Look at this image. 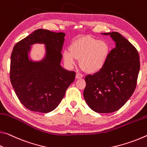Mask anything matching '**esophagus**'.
<instances>
[{
    "mask_svg": "<svg viewBox=\"0 0 147 147\" xmlns=\"http://www.w3.org/2000/svg\"><path fill=\"white\" fill-rule=\"evenodd\" d=\"M83 77V74H79V73H77L76 74V79H81V78H82Z\"/></svg>",
    "mask_w": 147,
    "mask_h": 147,
    "instance_id": "esophagus-1",
    "label": "esophagus"
}]
</instances>
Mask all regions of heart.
<instances>
[{"label": "heart", "instance_id": "obj_1", "mask_svg": "<svg viewBox=\"0 0 147 147\" xmlns=\"http://www.w3.org/2000/svg\"><path fill=\"white\" fill-rule=\"evenodd\" d=\"M109 53V46L104 41L86 36L74 41L69 51L63 52V59L67 66L72 67L76 59L80 60V66L87 73L100 71L106 63Z\"/></svg>", "mask_w": 147, "mask_h": 147}]
</instances>
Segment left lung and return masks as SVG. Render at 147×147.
I'll return each instance as SVG.
<instances>
[{"label":"left lung","mask_w":147,"mask_h":147,"mask_svg":"<svg viewBox=\"0 0 147 147\" xmlns=\"http://www.w3.org/2000/svg\"><path fill=\"white\" fill-rule=\"evenodd\" d=\"M110 35L115 47L109 52L106 63L100 71L85 78L84 98L94 111L109 113L119 110L136 89L140 61L138 50L117 32Z\"/></svg>","instance_id":"1"}]
</instances>
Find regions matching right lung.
<instances>
[{"instance_id": "obj_1", "label": "right lung", "mask_w": 147, "mask_h": 147, "mask_svg": "<svg viewBox=\"0 0 147 147\" xmlns=\"http://www.w3.org/2000/svg\"><path fill=\"white\" fill-rule=\"evenodd\" d=\"M65 34L38 29L14 45L11 55L9 78L21 103L32 111L54 110L76 78V72L61 66ZM46 45L47 55L39 62L28 59L30 45Z\"/></svg>"}]
</instances>
